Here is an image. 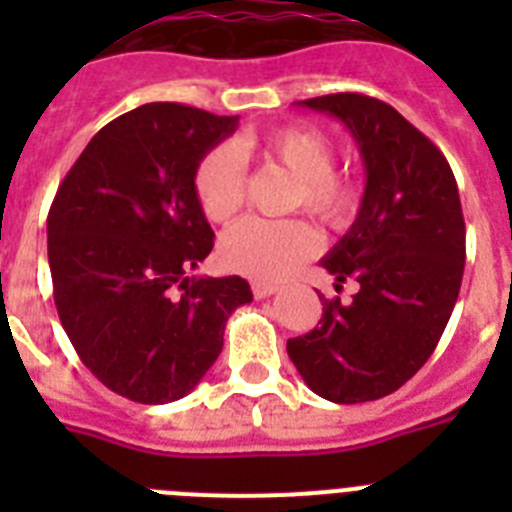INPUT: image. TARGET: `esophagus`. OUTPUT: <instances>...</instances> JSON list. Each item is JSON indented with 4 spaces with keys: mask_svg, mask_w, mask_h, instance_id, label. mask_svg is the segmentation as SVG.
Returning <instances> with one entry per match:
<instances>
[{
    "mask_svg": "<svg viewBox=\"0 0 512 512\" xmlns=\"http://www.w3.org/2000/svg\"><path fill=\"white\" fill-rule=\"evenodd\" d=\"M251 292L253 297H259V300H264V297H271V295H277L279 292V284L274 282H251Z\"/></svg>",
    "mask_w": 512,
    "mask_h": 512,
    "instance_id": "obj_1",
    "label": "esophagus"
}]
</instances>
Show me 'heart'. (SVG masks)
Wrapping results in <instances>:
<instances>
[{"label":"heart","mask_w":512,"mask_h":512,"mask_svg":"<svg viewBox=\"0 0 512 512\" xmlns=\"http://www.w3.org/2000/svg\"><path fill=\"white\" fill-rule=\"evenodd\" d=\"M243 153H256L282 164L300 182L297 205L328 228L351 223L359 207V187L333 169V140L310 125H284L259 138H246ZM246 187L243 158L230 146H217L194 169V194L212 223H225L238 212ZM318 251V235L300 220L246 217L220 241V259L230 271L256 279H282Z\"/></svg>","instance_id":"obj_1"}]
</instances>
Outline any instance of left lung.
I'll return each mask as SVG.
<instances>
[{"instance_id":"8db88e82","label":"left lung","mask_w":512,"mask_h":512,"mask_svg":"<svg viewBox=\"0 0 512 512\" xmlns=\"http://www.w3.org/2000/svg\"><path fill=\"white\" fill-rule=\"evenodd\" d=\"M354 135L366 187L354 225L320 264L359 284L354 302L323 300V318L287 354L315 395L338 405L392 395L428 361L456 305L467 256L454 171L395 107L364 94L305 99Z\"/></svg>"}]
</instances>
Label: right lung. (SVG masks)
<instances>
[{
	"instance_id": "add662e5",
	"label": "right lung",
	"mask_w": 512,
	"mask_h": 512,
	"mask_svg": "<svg viewBox=\"0 0 512 512\" xmlns=\"http://www.w3.org/2000/svg\"><path fill=\"white\" fill-rule=\"evenodd\" d=\"M238 128L176 102L107 122L48 212L58 318L89 372L117 395L164 405L192 392L223 351L241 277H187L212 251L194 169Z\"/></svg>"
}]
</instances>
